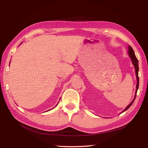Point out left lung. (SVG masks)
<instances>
[{"mask_svg": "<svg viewBox=\"0 0 148 148\" xmlns=\"http://www.w3.org/2000/svg\"><path fill=\"white\" fill-rule=\"evenodd\" d=\"M128 54H129L130 57L132 60V62L133 65H134V67H135V70H136V77H137V85H136V95H135V97L134 100H132V102L129 105H128L126 108H125L123 111L122 112H123L124 111H127V110L130 108V107L132 105L133 102H134L135 99H136V95H137V90L139 88V76H138V72H139V63H138V60L136 58V55H135V53L134 51V50L132 49V48L130 46H128Z\"/></svg>", "mask_w": 148, "mask_h": 148, "instance_id": "left-lung-1", "label": "left lung"}]
</instances>
